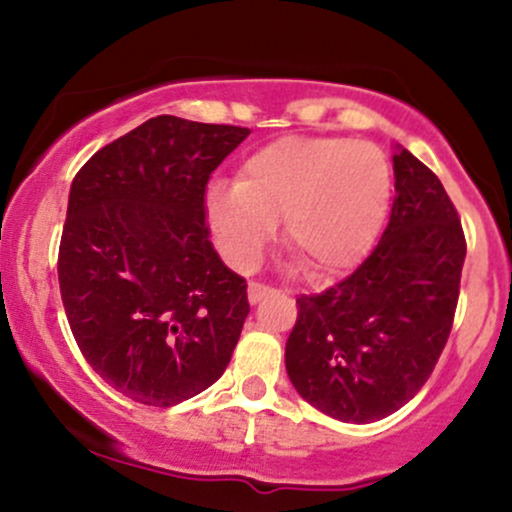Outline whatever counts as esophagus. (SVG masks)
Returning a JSON list of instances; mask_svg holds the SVG:
<instances>
[{"instance_id":"1","label":"esophagus","mask_w":512,"mask_h":512,"mask_svg":"<svg viewBox=\"0 0 512 512\" xmlns=\"http://www.w3.org/2000/svg\"><path fill=\"white\" fill-rule=\"evenodd\" d=\"M272 293H274V289H269V286H264V284H255V281H252V284L248 286V298H250L252 305L264 301V298L272 296Z\"/></svg>"}]
</instances>
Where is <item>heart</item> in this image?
Segmentation results:
<instances>
[{
	"label": "heart",
	"mask_w": 512,
	"mask_h": 512,
	"mask_svg": "<svg viewBox=\"0 0 512 512\" xmlns=\"http://www.w3.org/2000/svg\"><path fill=\"white\" fill-rule=\"evenodd\" d=\"M390 197V168L380 149L342 137H286L255 149L238 182L216 180L207 219L228 262L260 260L276 219L310 279H330L368 250Z\"/></svg>",
	"instance_id": "obj_1"
}]
</instances>
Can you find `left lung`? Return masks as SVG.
Instances as JSON below:
<instances>
[{
  "mask_svg": "<svg viewBox=\"0 0 512 512\" xmlns=\"http://www.w3.org/2000/svg\"><path fill=\"white\" fill-rule=\"evenodd\" d=\"M395 202L354 274L298 298L286 373L305 402L344 424L390 416L424 387L452 330L467 243L448 192L404 146Z\"/></svg>",
  "mask_w": 512,
  "mask_h": 512,
  "instance_id": "obj_1",
  "label": "left lung"
}]
</instances>
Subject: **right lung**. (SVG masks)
Wrapping results in <instances>:
<instances>
[{"label":"right lung","mask_w":512,"mask_h":512,"mask_svg":"<svg viewBox=\"0 0 512 512\" xmlns=\"http://www.w3.org/2000/svg\"><path fill=\"white\" fill-rule=\"evenodd\" d=\"M248 134L158 115L72 182L57 260L64 313L88 366L134 402H185L231 361L248 284L211 245L204 192Z\"/></svg>","instance_id":"add662e5"}]
</instances>
